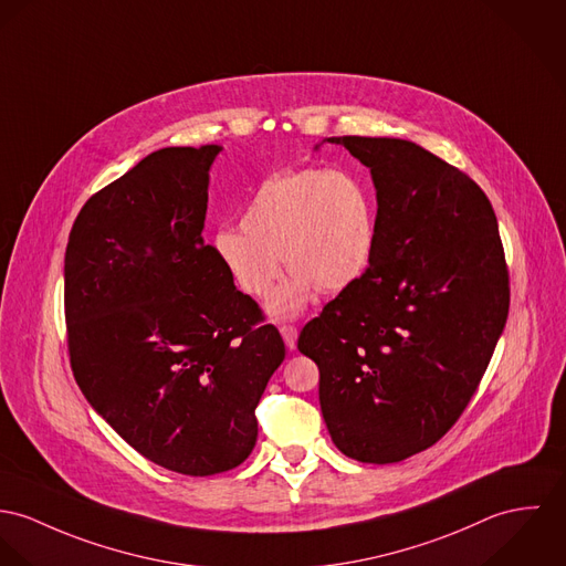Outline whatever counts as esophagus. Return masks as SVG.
I'll list each match as a JSON object with an SVG mask.
<instances>
[{"label":"esophagus","mask_w":566,"mask_h":566,"mask_svg":"<svg viewBox=\"0 0 566 566\" xmlns=\"http://www.w3.org/2000/svg\"><path fill=\"white\" fill-rule=\"evenodd\" d=\"M280 334L286 343V347L293 352L297 347V327L295 325H280Z\"/></svg>","instance_id":"34e87169"}]
</instances>
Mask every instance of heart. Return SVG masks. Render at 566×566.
I'll return each instance as SVG.
<instances>
[{"instance_id": "b5f03b06", "label": "heart", "mask_w": 566, "mask_h": 566, "mask_svg": "<svg viewBox=\"0 0 566 566\" xmlns=\"http://www.w3.org/2000/svg\"><path fill=\"white\" fill-rule=\"evenodd\" d=\"M241 230L214 234L217 260L243 295L262 300L282 273V256L293 273L271 295L266 313L293 318L316 291H347L367 273L376 252V203L347 171H286L253 192Z\"/></svg>"}]
</instances>
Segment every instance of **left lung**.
Instances as JSON below:
<instances>
[{
  "mask_svg": "<svg viewBox=\"0 0 566 566\" xmlns=\"http://www.w3.org/2000/svg\"><path fill=\"white\" fill-rule=\"evenodd\" d=\"M369 167L376 252L306 323L334 444L358 462L406 460L442 439L478 390L510 306L495 210L467 174L401 138L332 136Z\"/></svg>",
  "mask_w": 566,
  "mask_h": 566,
  "instance_id": "left-lung-1",
  "label": "left lung"
}]
</instances>
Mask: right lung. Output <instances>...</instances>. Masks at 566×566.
Segmentation results:
<instances>
[{"mask_svg":"<svg viewBox=\"0 0 566 566\" xmlns=\"http://www.w3.org/2000/svg\"><path fill=\"white\" fill-rule=\"evenodd\" d=\"M219 145L165 147L95 192L64 253L71 369L147 460L192 478L252 453L284 340L201 230Z\"/></svg>","mask_w":566,"mask_h":566,"instance_id":"right-lung-1","label":"right lung"}]
</instances>
